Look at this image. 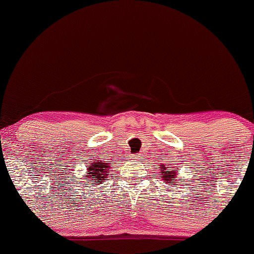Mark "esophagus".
I'll list each match as a JSON object with an SVG mask.
<instances>
[{"label": "esophagus", "instance_id": "34e87169", "mask_svg": "<svg viewBox=\"0 0 254 254\" xmlns=\"http://www.w3.org/2000/svg\"><path fill=\"white\" fill-rule=\"evenodd\" d=\"M131 157H133L134 159H137L138 157H140V156H138L137 154H133V155H131Z\"/></svg>", "mask_w": 254, "mask_h": 254}]
</instances>
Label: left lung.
<instances>
[{"mask_svg": "<svg viewBox=\"0 0 254 254\" xmlns=\"http://www.w3.org/2000/svg\"><path fill=\"white\" fill-rule=\"evenodd\" d=\"M162 171L163 175H161L163 178H164L166 182L165 183H170V182H175V178H176V171L177 170L173 168V169H170V168H164V169H159Z\"/></svg>", "mask_w": 254, "mask_h": 254, "instance_id": "1", "label": "left lung"}]
</instances>
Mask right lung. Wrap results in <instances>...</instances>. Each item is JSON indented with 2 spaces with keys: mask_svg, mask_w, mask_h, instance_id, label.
<instances>
[{
  "mask_svg": "<svg viewBox=\"0 0 254 254\" xmlns=\"http://www.w3.org/2000/svg\"><path fill=\"white\" fill-rule=\"evenodd\" d=\"M107 170H109V164L102 163L100 161L95 162L93 164L88 166L89 178H95L96 184L102 183L99 182V180H106L105 178L110 175V173L107 172Z\"/></svg>",
  "mask_w": 254,
  "mask_h": 254,
  "instance_id": "add662e5",
  "label": "right lung"
}]
</instances>
